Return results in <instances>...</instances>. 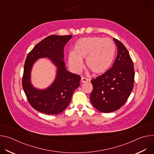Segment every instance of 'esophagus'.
<instances>
[{
    "instance_id": "esophagus-1",
    "label": "esophagus",
    "mask_w": 154,
    "mask_h": 154,
    "mask_svg": "<svg viewBox=\"0 0 154 154\" xmlns=\"http://www.w3.org/2000/svg\"><path fill=\"white\" fill-rule=\"evenodd\" d=\"M90 80L88 79H87L86 77H82L81 78V82L82 83H85V82H89Z\"/></svg>"
}]
</instances>
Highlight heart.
I'll use <instances>...</instances> for the list:
<instances>
[{
  "instance_id": "1",
  "label": "heart",
  "mask_w": 154,
  "mask_h": 154,
  "mask_svg": "<svg viewBox=\"0 0 154 154\" xmlns=\"http://www.w3.org/2000/svg\"><path fill=\"white\" fill-rule=\"evenodd\" d=\"M115 45L109 38L99 36L82 38L75 44L73 52L68 56V63L75 72L82 68V60L85 59L86 68L94 74L106 72L113 61Z\"/></svg>"
}]
</instances>
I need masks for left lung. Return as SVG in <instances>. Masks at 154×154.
<instances>
[{
    "instance_id": "left-lung-1",
    "label": "left lung",
    "mask_w": 154,
    "mask_h": 154,
    "mask_svg": "<svg viewBox=\"0 0 154 154\" xmlns=\"http://www.w3.org/2000/svg\"><path fill=\"white\" fill-rule=\"evenodd\" d=\"M117 48L116 60L105 73L91 80L93 89L90 100L98 111L109 113L119 109L127 100L134 85L132 60L123 44L113 38Z\"/></svg>"
}]
</instances>
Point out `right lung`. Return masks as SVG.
<instances>
[{
	"label": "right lung",
	"instance_id": "add662e5",
	"mask_svg": "<svg viewBox=\"0 0 154 154\" xmlns=\"http://www.w3.org/2000/svg\"><path fill=\"white\" fill-rule=\"evenodd\" d=\"M72 35H50L41 41L29 53L26 58L22 85L27 100L37 111L48 115L61 113L69 104L73 93L80 85L81 77L68 72L65 68L64 47ZM48 57L58 68L57 78L48 89H34L29 81L32 65L39 57Z\"/></svg>",
	"mask_w": 154,
	"mask_h": 154
}]
</instances>
